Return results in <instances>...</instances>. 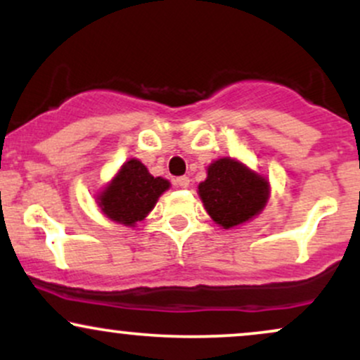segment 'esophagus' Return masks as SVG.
Wrapping results in <instances>:
<instances>
[{"instance_id": "34e87169", "label": "esophagus", "mask_w": 360, "mask_h": 360, "mask_svg": "<svg viewBox=\"0 0 360 360\" xmlns=\"http://www.w3.org/2000/svg\"><path fill=\"white\" fill-rule=\"evenodd\" d=\"M174 184L177 186V188H189V177L188 176H181L177 177V179H174Z\"/></svg>"}]
</instances>
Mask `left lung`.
Here are the masks:
<instances>
[{
  "mask_svg": "<svg viewBox=\"0 0 360 360\" xmlns=\"http://www.w3.org/2000/svg\"><path fill=\"white\" fill-rule=\"evenodd\" d=\"M198 194L212 220L229 230L252 220L266 208L271 184L266 176L240 160L221 157L206 169V179L198 184Z\"/></svg>",
  "mask_w": 360,
  "mask_h": 360,
  "instance_id": "obj_1",
  "label": "left lung"
}]
</instances>
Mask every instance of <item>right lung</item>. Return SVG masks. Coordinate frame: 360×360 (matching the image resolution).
Instances as JSON below:
<instances>
[{"label":"right lung","instance_id":"add662e5","mask_svg":"<svg viewBox=\"0 0 360 360\" xmlns=\"http://www.w3.org/2000/svg\"><path fill=\"white\" fill-rule=\"evenodd\" d=\"M171 188L164 177H154L139 159H130L100 193L96 203L110 220L135 226L154 210L160 194Z\"/></svg>","mask_w":360,"mask_h":360}]
</instances>
